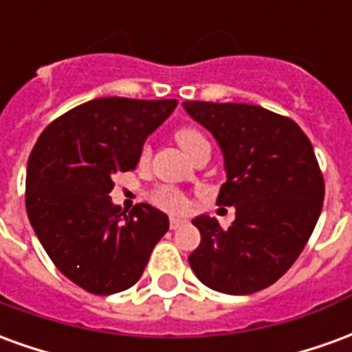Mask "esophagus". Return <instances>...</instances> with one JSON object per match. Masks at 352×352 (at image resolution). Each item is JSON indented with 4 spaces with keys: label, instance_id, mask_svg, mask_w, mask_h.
Listing matches in <instances>:
<instances>
[{
    "label": "esophagus",
    "instance_id": "1",
    "mask_svg": "<svg viewBox=\"0 0 352 352\" xmlns=\"http://www.w3.org/2000/svg\"><path fill=\"white\" fill-rule=\"evenodd\" d=\"M184 222H186V219H183V217H171V219H169V228L171 230L181 228Z\"/></svg>",
    "mask_w": 352,
    "mask_h": 352
}]
</instances>
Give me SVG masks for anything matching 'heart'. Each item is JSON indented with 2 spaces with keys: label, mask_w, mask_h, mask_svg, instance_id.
<instances>
[{
  "label": "heart",
  "mask_w": 352,
  "mask_h": 352,
  "mask_svg": "<svg viewBox=\"0 0 352 352\" xmlns=\"http://www.w3.org/2000/svg\"><path fill=\"white\" fill-rule=\"evenodd\" d=\"M175 139L186 154L190 153L192 148L198 145V143L207 141V139L204 138V133L199 130H196V128H192V126H183V128H179L175 133ZM148 154H151V151H148V146H145L143 153H141V158L146 160ZM153 199L156 206L164 207V209H169V211H181V209H184V207L188 206V199H186V196H184L183 192H179L177 188H171V186H162V188H158V190L154 192Z\"/></svg>",
  "instance_id": "1"
}]
</instances>
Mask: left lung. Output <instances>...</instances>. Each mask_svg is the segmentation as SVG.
Masks as SVG:
<instances>
[{"label":"left lung","mask_w":352,"mask_h":352,"mask_svg":"<svg viewBox=\"0 0 352 352\" xmlns=\"http://www.w3.org/2000/svg\"><path fill=\"white\" fill-rule=\"evenodd\" d=\"M184 111L213 133L226 183L217 204L236 207V221L196 217L201 243L192 272L217 292L243 296L288 272L315 230L324 179L302 128L287 116L249 103L184 101Z\"/></svg>","instance_id":"1"}]
</instances>
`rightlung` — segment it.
Returning <instances> with one entry per match:
<instances>
[{
	"mask_svg": "<svg viewBox=\"0 0 352 352\" xmlns=\"http://www.w3.org/2000/svg\"><path fill=\"white\" fill-rule=\"evenodd\" d=\"M177 100L100 98L49 124L30 154L26 211L43 249L65 277L92 294L133 287L168 214L139 204L126 214L109 192L113 175L135 169L145 139Z\"/></svg>",
	"mask_w": 352,
	"mask_h": 352,
	"instance_id": "1",
	"label": "right lung"
}]
</instances>
